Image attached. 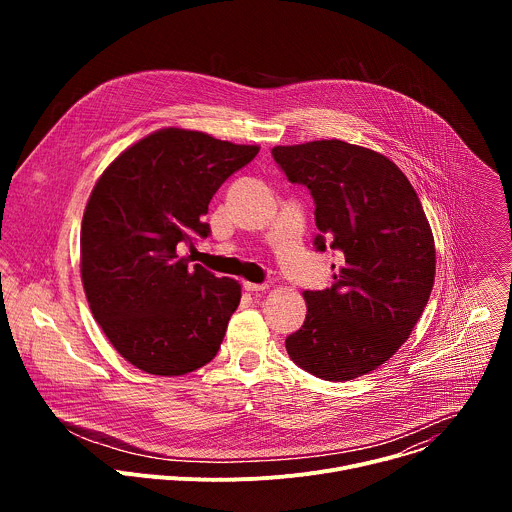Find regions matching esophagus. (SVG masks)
<instances>
[{"instance_id":"1","label":"esophagus","mask_w":512,"mask_h":512,"mask_svg":"<svg viewBox=\"0 0 512 512\" xmlns=\"http://www.w3.org/2000/svg\"><path fill=\"white\" fill-rule=\"evenodd\" d=\"M243 287H245V291H249V294H261V291L269 289L267 283H251V281H245Z\"/></svg>"}]
</instances>
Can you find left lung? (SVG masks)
Instances as JSON below:
<instances>
[{
	"mask_svg": "<svg viewBox=\"0 0 512 512\" xmlns=\"http://www.w3.org/2000/svg\"><path fill=\"white\" fill-rule=\"evenodd\" d=\"M275 164L310 190L316 251L342 253L332 285L304 291V326L285 338L298 367L324 381L375 371L409 338L435 279L421 200L383 154L340 139L277 145ZM334 269V265H332Z\"/></svg>",
	"mask_w": 512,
	"mask_h": 512,
	"instance_id": "obj_1",
	"label": "left lung"
}]
</instances>
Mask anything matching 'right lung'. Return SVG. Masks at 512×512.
<instances>
[{"label":"right lung","instance_id":"add662e5","mask_svg":"<svg viewBox=\"0 0 512 512\" xmlns=\"http://www.w3.org/2000/svg\"><path fill=\"white\" fill-rule=\"evenodd\" d=\"M259 154L202 131L160 129L97 180L81 227V277L113 348L143 373L180 377L210 362L241 285L178 257L208 237L214 192Z\"/></svg>","mask_w":512,"mask_h":512}]
</instances>
